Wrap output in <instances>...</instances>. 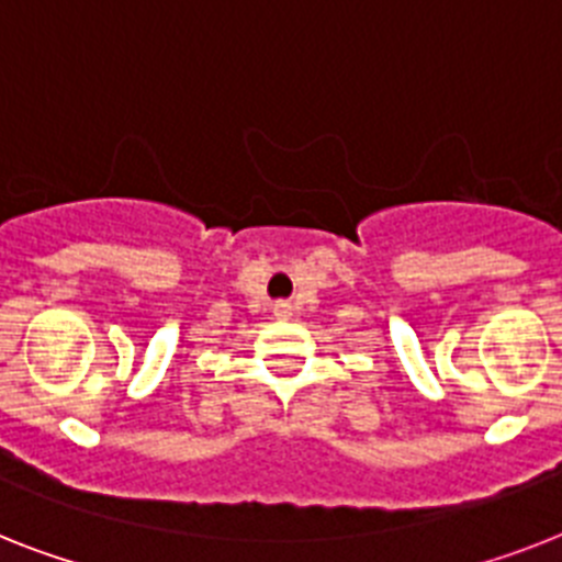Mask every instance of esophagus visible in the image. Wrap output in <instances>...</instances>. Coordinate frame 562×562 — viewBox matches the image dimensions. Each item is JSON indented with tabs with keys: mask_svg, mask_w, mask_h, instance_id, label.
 <instances>
[{
	"mask_svg": "<svg viewBox=\"0 0 562 562\" xmlns=\"http://www.w3.org/2000/svg\"><path fill=\"white\" fill-rule=\"evenodd\" d=\"M277 314H280V317H285V314H289V303H277Z\"/></svg>",
	"mask_w": 562,
	"mask_h": 562,
	"instance_id": "34e87169",
	"label": "esophagus"
}]
</instances>
